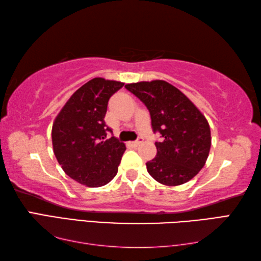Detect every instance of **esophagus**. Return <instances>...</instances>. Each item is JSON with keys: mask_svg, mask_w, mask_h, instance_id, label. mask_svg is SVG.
Returning a JSON list of instances; mask_svg holds the SVG:
<instances>
[{"mask_svg": "<svg viewBox=\"0 0 261 261\" xmlns=\"http://www.w3.org/2000/svg\"><path fill=\"white\" fill-rule=\"evenodd\" d=\"M142 141H143V139H142V138H139V139H138L137 141H134V142H131V145H132V146H134V147H138V146H139V145H141V143H142Z\"/></svg>", "mask_w": 261, "mask_h": 261, "instance_id": "obj_1", "label": "esophagus"}]
</instances>
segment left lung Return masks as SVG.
<instances>
[{"label":"left lung","instance_id":"8db88e82","mask_svg":"<svg viewBox=\"0 0 261 261\" xmlns=\"http://www.w3.org/2000/svg\"><path fill=\"white\" fill-rule=\"evenodd\" d=\"M125 88L149 110L157 156L148 162L147 170L153 179L167 186L185 184L195 177L208 157L211 130L206 118L178 88L165 81L139 82Z\"/></svg>","mask_w":261,"mask_h":261}]
</instances>
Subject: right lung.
Wrapping results in <instances>:
<instances>
[{"instance_id": "add662e5", "label": "right lung", "mask_w": 261, "mask_h": 261, "mask_svg": "<svg viewBox=\"0 0 261 261\" xmlns=\"http://www.w3.org/2000/svg\"><path fill=\"white\" fill-rule=\"evenodd\" d=\"M124 83L96 77L80 87L56 116L51 138L63 170L88 187L107 185L118 173L125 145L105 124L108 102Z\"/></svg>"}]
</instances>
